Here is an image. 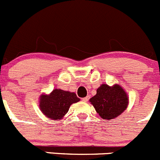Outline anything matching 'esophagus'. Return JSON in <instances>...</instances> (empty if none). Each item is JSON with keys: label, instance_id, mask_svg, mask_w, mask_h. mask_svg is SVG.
<instances>
[{"label": "esophagus", "instance_id": "34e87169", "mask_svg": "<svg viewBox=\"0 0 160 160\" xmlns=\"http://www.w3.org/2000/svg\"><path fill=\"white\" fill-rule=\"evenodd\" d=\"M89 99V96H87V97H84V98H82V100L83 101V102H88Z\"/></svg>", "mask_w": 160, "mask_h": 160}]
</instances>
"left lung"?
Listing matches in <instances>:
<instances>
[{"label": "left lung", "mask_w": 160, "mask_h": 160, "mask_svg": "<svg viewBox=\"0 0 160 160\" xmlns=\"http://www.w3.org/2000/svg\"><path fill=\"white\" fill-rule=\"evenodd\" d=\"M90 102L102 118L110 120L126 109L129 98L119 85L110 87L104 83L97 89L96 95L90 98Z\"/></svg>", "instance_id": "8db88e82"}]
</instances>
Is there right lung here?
<instances>
[{"label":"right lung","mask_w":160,"mask_h":160,"mask_svg":"<svg viewBox=\"0 0 160 160\" xmlns=\"http://www.w3.org/2000/svg\"><path fill=\"white\" fill-rule=\"evenodd\" d=\"M80 101L74 92L54 89L49 95L40 97V109L50 119H61L67 114L70 106Z\"/></svg>","instance_id":"right-lung-1"}]
</instances>
